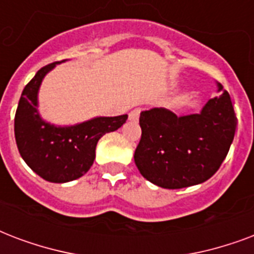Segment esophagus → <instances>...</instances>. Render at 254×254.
I'll return each instance as SVG.
<instances>
[{
	"label": "esophagus",
	"mask_w": 254,
	"mask_h": 254,
	"mask_svg": "<svg viewBox=\"0 0 254 254\" xmlns=\"http://www.w3.org/2000/svg\"><path fill=\"white\" fill-rule=\"evenodd\" d=\"M139 115H140V109H135L129 113V121L136 122L139 119Z\"/></svg>",
	"instance_id": "34e87169"
}]
</instances>
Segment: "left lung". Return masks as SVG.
<instances>
[{"mask_svg": "<svg viewBox=\"0 0 254 254\" xmlns=\"http://www.w3.org/2000/svg\"><path fill=\"white\" fill-rule=\"evenodd\" d=\"M219 96L198 114L178 117L163 107L141 111V137L135 164L155 186L179 190L207 182L219 170L233 137L236 119L231 96L217 83Z\"/></svg>", "mask_w": 254, "mask_h": 254, "instance_id": "left-lung-1", "label": "left lung"}]
</instances>
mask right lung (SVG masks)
Returning a JSON list of instances; mask_svg holds the SVG:
<instances>
[{"label": "right lung", "instance_id": "right-lung-1", "mask_svg": "<svg viewBox=\"0 0 254 254\" xmlns=\"http://www.w3.org/2000/svg\"><path fill=\"white\" fill-rule=\"evenodd\" d=\"M62 62L42 67L25 86L14 118L19 154L35 174L50 183H68L83 176L94 163L98 140L121 128L128 118L95 117L71 126L45 121L38 110L39 87L47 72Z\"/></svg>", "mask_w": 254, "mask_h": 254}]
</instances>
